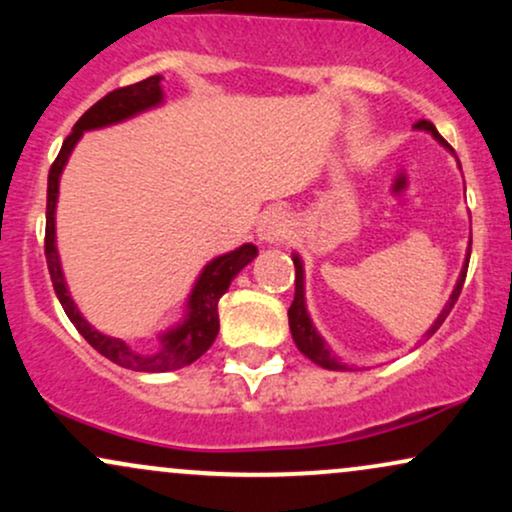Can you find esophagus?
Masks as SVG:
<instances>
[{
	"label": "esophagus",
	"mask_w": 512,
	"mask_h": 512,
	"mask_svg": "<svg viewBox=\"0 0 512 512\" xmlns=\"http://www.w3.org/2000/svg\"><path fill=\"white\" fill-rule=\"evenodd\" d=\"M289 228L291 221L289 216H286V211L269 209L260 219V223H257V238H260L262 243H279V240L289 236Z\"/></svg>",
	"instance_id": "1"
}]
</instances>
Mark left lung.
I'll return each mask as SVG.
<instances>
[{
  "label": "left lung",
  "mask_w": 512,
  "mask_h": 512,
  "mask_svg": "<svg viewBox=\"0 0 512 512\" xmlns=\"http://www.w3.org/2000/svg\"><path fill=\"white\" fill-rule=\"evenodd\" d=\"M414 129H424V132L431 134V137L436 139L438 144H443L445 149L452 151L450 144L445 142V139L438 134V129L433 127V122L419 120V122H416V125H414ZM452 154H455V151H452ZM469 252H472V238H469L467 260H464V264H462L460 279H457L455 289H452L448 303H445V308L440 310V315L436 317V322H433V325L428 327V332L424 334L426 339L436 334L438 327L445 322V317L450 315V310H452V305H455L457 296H460L462 284H464V276H467ZM291 257H293V264H296V296H293V303H291V308H289V327H291L293 342H296L298 351H301L303 356H308L313 363H317V366H322V368H327V370H351L349 366H346V363H342L337 356L332 354L330 344L325 342V337H322V334L317 332V327L313 325V320H310L308 305H305V272H303V260H301V255H298V252H293Z\"/></svg>",
  "instance_id": "1"
}]
</instances>
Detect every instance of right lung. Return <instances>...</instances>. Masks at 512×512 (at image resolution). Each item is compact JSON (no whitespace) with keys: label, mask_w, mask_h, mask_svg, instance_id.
Segmentation results:
<instances>
[{"label":"right lung","mask_w":512,"mask_h":512,"mask_svg":"<svg viewBox=\"0 0 512 512\" xmlns=\"http://www.w3.org/2000/svg\"><path fill=\"white\" fill-rule=\"evenodd\" d=\"M163 76H149V79L139 81V84L117 88L101 98L93 108H88L79 117L72 134L64 139L60 154L52 163L48 175V211H45V257H48V269L52 286H55L57 298H60L64 313H67L72 325L79 330L81 337L86 339L98 354L117 363V366L139 370V373H168V370H178L190 366L197 361L204 351L214 344L216 334H219V301L223 293L228 291L231 281L243 272L248 264L257 257V248L252 243L240 245V248L226 252V255L214 257V260L204 264L199 272L195 286H192L190 296L185 303V315L166 332L158 334V346L154 351H137L127 342L117 337L98 332L91 322L81 315L79 305L74 303L72 293L67 289V279H64L60 252H57V233H55V211L57 197H60V178L62 170L67 166L69 156H72L76 142L84 137V132L91 129H103L110 125H120L146 113V110L163 105Z\"/></svg>","instance_id":"add662e5"}]
</instances>
